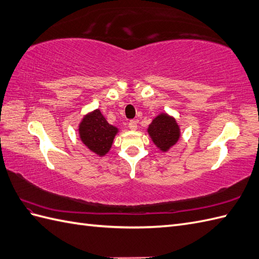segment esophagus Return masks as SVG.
<instances>
[{"label": "esophagus", "mask_w": 259, "mask_h": 259, "mask_svg": "<svg viewBox=\"0 0 259 259\" xmlns=\"http://www.w3.org/2000/svg\"><path fill=\"white\" fill-rule=\"evenodd\" d=\"M128 124H129V128L131 130H137V128H138V121H136V120H130Z\"/></svg>", "instance_id": "esophagus-1"}]
</instances>
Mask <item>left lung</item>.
I'll return each mask as SVG.
<instances>
[{
	"instance_id": "1",
	"label": "left lung",
	"mask_w": 259,
	"mask_h": 259,
	"mask_svg": "<svg viewBox=\"0 0 259 259\" xmlns=\"http://www.w3.org/2000/svg\"><path fill=\"white\" fill-rule=\"evenodd\" d=\"M148 134L155 146L166 152L179 141L181 132L176 119L167 113H160L149 124Z\"/></svg>"
}]
</instances>
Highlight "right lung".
I'll use <instances>...</instances> for the list:
<instances>
[{
  "mask_svg": "<svg viewBox=\"0 0 259 259\" xmlns=\"http://www.w3.org/2000/svg\"><path fill=\"white\" fill-rule=\"evenodd\" d=\"M118 131L117 127L108 123L99 109L87 113L78 127L82 143L99 157L109 152Z\"/></svg>",
  "mask_w": 259,
  "mask_h": 259,
  "instance_id": "obj_1",
  "label": "right lung"
}]
</instances>
